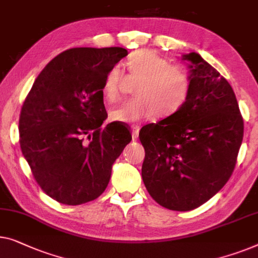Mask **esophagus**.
I'll list each match as a JSON object with an SVG mask.
<instances>
[{"label":"esophagus","instance_id":"obj_1","mask_svg":"<svg viewBox=\"0 0 258 258\" xmlns=\"http://www.w3.org/2000/svg\"><path fill=\"white\" fill-rule=\"evenodd\" d=\"M140 126L138 125H132V130H133V138H137L138 134H140Z\"/></svg>","mask_w":258,"mask_h":258}]
</instances>
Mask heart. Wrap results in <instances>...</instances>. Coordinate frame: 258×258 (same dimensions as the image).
<instances>
[{
    "instance_id": "heart-1",
    "label": "heart",
    "mask_w": 258,
    "mask_h": 258,
    "mask_svg": "<svg viewBox=\"0 0 258 258\" xmlns=\"http://www.w3.org/2000/svg\"><path fill=\"white\" fill-rule=\"evenodd\" d=\"M129 76L138 80L134 89L136 98L123 102L110 111L115 122L135 123L154 117H167L177 113L188 100L192 77L186 67L170 62L150 48L134 51L125 60ZM123 72L115 65L108 70L102 84V96L107 102L121 98Z\"/></svg>"
}]
</instances>
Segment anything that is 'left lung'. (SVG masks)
<instances>
[{"mask_svg":"<svg viewBox=\"0 0 258 258\" xmlns=\"http://www.w3.org/2000/svg\"><path fill=\"white\" fill-rule=\"evenodd\" d=\"M192 87L181 109L158 123L144 125L142 178L160 206L191 211L215 196L229 180L243 140V118L225 78L196 52Z\"/></svg>","mask_w":258,"mask_h":258,"instance_id":"obj_1","label":"left lung"}]
</instances>
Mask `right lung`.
<instances>
[{
	"instance_id": "right-lung-1",
	"label": "right lung",
	"mask_w": 258,
	"mask_h": 258,
	"mask_svg": "<svg viewBox=\"0 0 258 258\" xmlns=\"http://www.w3.org/2000/svg\"><path fill=\"white\" fill-rule=\"evenodd\" d=\"M123 47H74L39 73L20 115V144L37 184L65 205H81L106 189L111 166L132 141L126 126L107 118L102 84Z\"/></svg>"
}]
</instances>
